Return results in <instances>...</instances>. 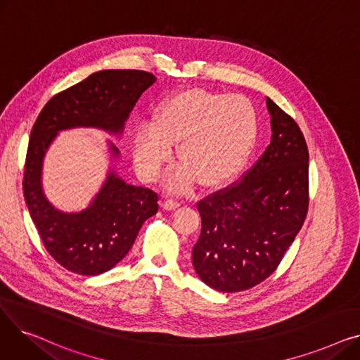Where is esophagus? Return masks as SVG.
Wrapping results in <instances>:
<instances>
[{
	"instance_id": "esophagus-1",
	"label": "esophagus",
	"mask_w": 360,
	"mask_h": 360,
	"mask_svg": "<svg viewBox=\"0 0 360 360\" xmlns=\"http://www.w3.org/2000/svg\"><path fill=\"white\" fill-rule=\"evenodd\" d=\"M179 205H181V201L176 200V198H167L163 202V207H165L166 210H174V209H176V207H179Z\"/></svg>"
}]
</instances>
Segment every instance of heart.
<instances>
[{"label":"heart","mask_w":360,"mask_h":360,"mask_svg":"<svg viewBox=\"0 0 360 360\" xmlns=\"http://www.w3.org/2000/svg\"><path fill=\"white\" fill-rule=\"evenodd\" d=\"M258 134V113L242 94L184 90L165 101L155 122L134 136V162L146 181L158 178L178 146L182 162L169 174V188L181 190L195 178L202 186L220 185L247 162Z\"/></svg>","instance_id":"heart-1"}]
</instances>
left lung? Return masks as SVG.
I'll use <instances>...</instances> for the list:
<instances>
[{"mask_svg":"<svg viewBox=\"0 0 360 360\" xmlns=\"http://www.w3.org/2000/svg\"><path fill=\"white\" fill-rule=\"evenodd\" d=\"M271 143L236 182L197 202L193 264L207 286L248 290L271 276L309 207V153L296 121L267 98Z\"/></svg>","mask_w":360,"mask_h":360,"instance_id":"left-lung-1","label":"left lung"}]
</instances>
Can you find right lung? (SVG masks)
Masks as SVG:
<instances>
[{"label": "right lung", "mask_w": 360, "mask_h": 360, "mask_svg": "<svg viewBox=\"0 0 360 360\" xmlns=\"http://www.w3.org/2000/svg\"><path fill=\"white\" fill-rule=\"evenodd\" d=\"M155 82L153 74L140 70L93 72L56 93L32 128L25 162V200L46 251L68 271L98 276L115 267L131 250L144 220L158 213L159 195L109 172L86 210L63 213L53 209L42 191L46 150L56 132L72 127H96L118 134L141 93ZM110 150L118 156L115 146Z\"/></svg>", "instance_id": "1"}]
</instances>
